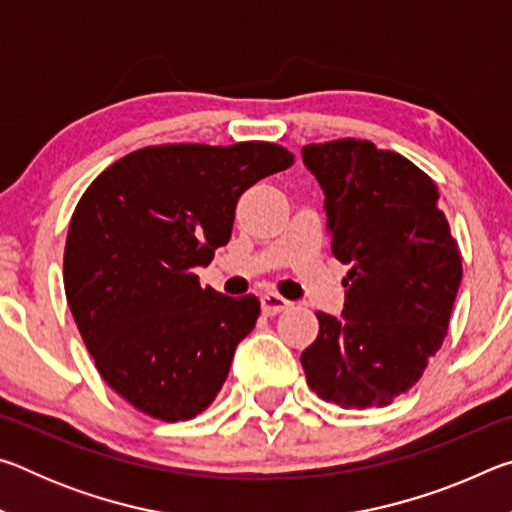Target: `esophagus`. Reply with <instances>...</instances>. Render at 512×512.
Instances as JSON below:
<instances>
[{"mask_svg": "<svg viewBox=\"0 0 512 512\" xmlns=\"http://www.w3.org/2000/svg\"><path fill=\"white\" fill-rule=\"evenodd\" d=\"M259 302H262V311L266 316H275L280 314V311L287 309L291 302L284 300L282 296H277V293H264L262 298H259Z\"/></svg>", "mask_w": 512, "mask_h": 512, "instance_id": "esophagus-1", "label": "esophagus"}]
</instances>
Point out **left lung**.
<instances>
[{
  "instance_id": "left-lung-1",
  "label": "left lung",
  "mask_w": 512,
  "mask_h": 512,
  "mask_svg": "<svg viewBox=\"0 0 512 512\" xmlns=\"http://www.w3.org/2000/svg\"><path fill=\"white\" fill-rule=\"evenodd\" d=\"M302 162L325 194L332 253L352 266L341 318L316 311L318 336L300 354L307 384L343 409L386 406L443 345L458 244L436 183L400 153L336 140L305 146Z\"/></svg>"
}]
</instances>
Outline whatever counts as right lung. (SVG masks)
<instances>
[{
	"mask_svg": "<svg viewBox=\"0 0 512 512\" xmlns=\"http://www.w3.org/2000/svg\"><path fill=\"white\" fill-rule=\"evenodd\" d=\"M293 155L277 144H167L124 155L85 189L65 244V296L112 391L151 418L212 404L255 296L201 289L196 266L232 235L239 196Z\"/></svg>",
	"mask_w": 512,
	"mask_h": 512,
	"instance_id": "right-lung-1",
	"label": "right lung"
}]
</instances>
